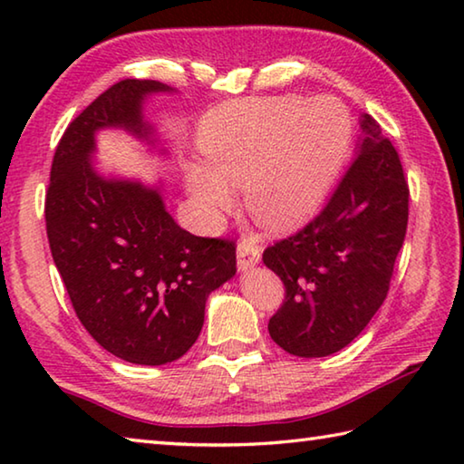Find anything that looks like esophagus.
Returning a JSON list of instances; mask_svg holds the SVG:
<instances>
[{"label": "esophagus", "instance_id": "1", "mask_svg": "<svg viewBox=\"0 0 464 464\" xmlns=\"http://www.w3.org/2000/svg\"><path fill=\"white\" fill-rule=\"evenodd\" d=\"M260 264V246H257V239L251 237H243L237 246V266L241 272H246L254 266Z\"/></svg>", "mask_w": 464, "mask_h": 464}]
</instances>
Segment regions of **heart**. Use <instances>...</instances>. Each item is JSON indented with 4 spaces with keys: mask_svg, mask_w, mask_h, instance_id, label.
Instances as JSON below:
<instances>
[{
    "mask_svg": "<svg viewBox=\"0 0 464 464\" xmlns=\"http://www.w3.org/2000/svg\"><path fill=\"white\" fill-rule=\"evenodd\" d=\"M350 140L348 108L332 96L231 102L202 121L207 166H186V190L202 221L215 223L231 202L229 186H241L247 213L282 229L324 202Z\"/></svg>",
    "mask_w": 464,
    "mask_h": 464,
    "instance_id": "obj_1",
    "label": "heart"
}]
</instances>
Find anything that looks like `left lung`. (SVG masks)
Returning <instances> with one entry per match:
<instances>
[{
	"instance_id": "obj_1",
	"label": "left lung",
	"mask_w": 464,
	"mask_h": 464,
	"mask_svg": "<svg viewBox=\"0 0 464 464\" xmlns=\"http://www.w3.org/2000/svg\"><path fill=\"white\" fill-rule=\"evenodd\" d=\"M356 157L324 210L264 251L286 298L268 332L288 354L324 358L371 324L389 293L410 215L401 161L371 114Z\"/></svg>"
}]
</instances>
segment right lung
I'll return each instance as SVG.
<instances>
[{
  "label": "right lung",
  "mask_w": 464,
  "mask_h": 464,
  "mask_svg": "<svg viewBox=\"0 0 464 464\" xmlns=\"http://www.w3.org/2000/svg\"><path fill=\"white\" fill-rule=\"evenodd\" d=\"M176 90L122 80L69 124L53 157L46 235L82 325L102 348L130 364L182 358L198 340L208 295L237 272L233 241L196 237L163 202V182L104 176L96 135L119 129L160 145L145 102ZM166 155V149H157Z\"/></svg>",
  "instance_id": "1"
}]
</instances>
